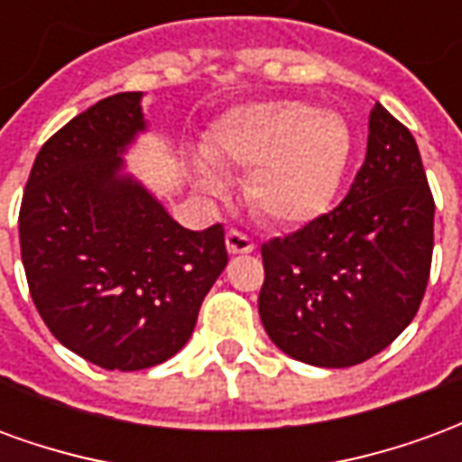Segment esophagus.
I'll use <instances>...</instances> for the list:
<instances>
[{
  "mask_svg": "<svg viewBox=\"0 0 462 462\" xmlns=\"http://www.w3.org/2000/svg\"><path fill=\"white\" fill-rule=\"evenodd\" d=\"M225 245H227V252L230 254H247V252L254 250V242L247 237V235H242L240 230H230L225 235Z\"/></svg>",
  "mask_w": 462,
  "mask_h": 462,
  "instance_id": "obj_1",
  "label": "esophagus"
}]
</instances>
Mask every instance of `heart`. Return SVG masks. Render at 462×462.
I'll use <instances>...</instances> for the list:
<instances>
[{"label": "heart", "mask_w": 462, "mask_h": 462, "mask_svg": "<svg viewBox=\"0 0 462 462\" xmlns=\"http://www.w3.org/2000/svg\"><path fill=\"white\" fill-rule=\"evenodd\" d=\"M354 155V133L337 111L304 101H264L225 114L195 161L198 188L220 192L222 171L252 172L250 200L264 220L300 227L337 200Z\"/></svg>", "instance_id": "b5f03b06"}]
</instances>
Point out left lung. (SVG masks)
Listing matches in <instances>:
<instances>
[{"mask_svg":"<svg viewBox=\"0 0 462 462\" xmlns=\"http://www.w3.org/2000/svg\"><path fill=\"white\" fill-rule=\"evenodd\" d=\"M433 212L413 135L376 104L366 161L339 208L262 245L260 319L270 339L321 368L383 351L426 294Z\"/></svg>","mask_w":462,"mask_h":462,"instance_id":"left-lung-1","label":"left lung"}]
</instances>
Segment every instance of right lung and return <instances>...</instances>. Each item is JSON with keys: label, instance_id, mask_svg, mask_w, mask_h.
I'll return each instance as SVG.
<instances>
[{"label": "right lung", "instance_id": "obj_1", "mask_svg": "<svg viewBox=\"0 0 462 462\" xmlns=\"http://www.w3.org/2000/svg\"><path fill=\"white\" fill-rule=\"evenodd\" d=\"M141 91L108 96L42 145L19 210L26 282L42 319L108 371L158 366L190 339L227 264L225 230L192 232L125 172L148 128Z\"/></svg>", "mask_w": 462, "mask_h": 462}]
</instances>
